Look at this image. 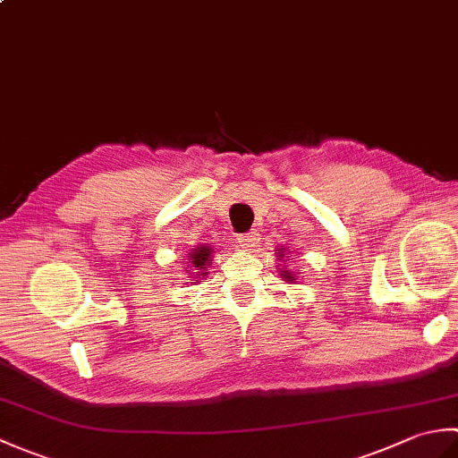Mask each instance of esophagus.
I'll use <instances>...</instances> for the list:
<instances>
[{"label": "esophagus", "mask_w": 458, "mask_h": 458, "mask_svg": "<svg viewBox=\"0 0 458 458\" xmlns=\"http://www.w3.org/2000/svg\"><path fill=\"white\" fill-rule=\"evenodd\" d=\"M258 242H259V234H258V232H246V234H240V236H238V246L244 248V250L256 248Z\"/></svg>", "instance_id": "esophagus-1"}]
</instances>
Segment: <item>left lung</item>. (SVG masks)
I'll return each instance as SVG.
<instances>
[{
  "mask_svg": "<svg viewBox=\"0 0 458 458\" xmlns=\"http://www.w3.org/2000/svg\"><path fill=\"white\" fill-rule=\"evenodd\" d=\"M277 254H281V251H277ZM281 256H285V254H281ZM284 277H287V281H293V276H291V274H284Z\"/></svg>",
  "mask_w": 458,
  "mask_h": 458,
  "instance_id": "1",
  "label": "left lung"
}]
</instances>
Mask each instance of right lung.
I'll return each instance as SVG.
<instances>
[{
	"label": "right lung",
	"mask_w": 458,
	"mask_h": 458,
	"mask_svg": "<svg viewBox=\"0 0 458 458\" xmlns=\"http://www.w3.org/2000/svg\"><path fill=\"white\" fill-rule=\"evenodd\" d=\"M210 254H212V251H210V248H207V246L192 250L191 254H187L189 264H191L192 267H197V269L204 271V266L210 264V261H212V259H210ZM187 271H189V269H187ZM200 271H199V276H204V274H200Z\"/></svg>",
	"instance_id": "obj_1"
}]
</instances>
